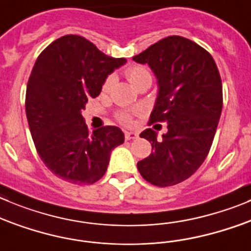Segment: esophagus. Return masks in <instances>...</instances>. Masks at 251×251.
<instances>
[{"instance_id":"1","label":"esophagus","mask_w":251,"mask_h":251,"mask_svg":"<svg viewBox=\"0 0 251 251\" xmlns=\"http://www.w3.org/2000/svg\"><path fill=\"white\" fill-rule=\"evenodd\" d=\"M124 138H126V140L137 139L138 134L135 132H126V134H124Z\"/></svg>"}]
</instances>
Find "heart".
<instances>
[{"instance_id":"b5f03b06","label":"heart","mask_w":251,"mask_h":251,"mask_svg":"<svg viewBox=\"0 0 251 251\" xmlns=\"http://www.w3.org/2000/svg\"><path fill=\"white\" fill-rule=\"evenodd\" d=\"M126 76H127L130 85L134 86V87H137V86L139 85L140 82H143L147 77H151L149 70L142 65H134L128 68L127 71H126ZM112 80H113L112 76H108V77L106 78V81H104L103 83V91H107V90H108L109 86H111L112 83ZM118 119L119 122H122L123 124H129L130 119H132V114L128 111L121 112V113L118 114Z\"/></svg>"}]
</instances>
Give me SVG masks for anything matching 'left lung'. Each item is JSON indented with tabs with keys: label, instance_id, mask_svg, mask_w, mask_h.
Wrapping results in <instances>:
<instances>
[{
	"label": "left lung",
	"instance_id": "obj_1",
	"mask_svg": "<svg viewBox=\"0 0 251 251\" xmlns=\"http://www.w3.org/2000/svg\"><path fill=\"white\" fill-rule=\"evenodd\" d=\"M133 60L148 64L157 78L149 124L168 122L163 139L151 128L140 133L152 152L138 161V170L157 187L177 185L199 170L213 143L223 106L218 68L206 49L180 35L159 40Z\"/></svg>",
	"mask_w": 251,
	"mask_h": 251
}]
</instances>
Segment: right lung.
<instances>
[{"label": "right lung", "instance_id": "obj_1", "mask_svg": "<svg viewBox=\"0 0 251 251\" xmlns=\"http://www.w3.org/2000/svg\"><path fill=\"white\" fill-rule=\"evenodd\" d=\"M126 61L74 34L54 40L38 56L28 80L25 113L38 155L61 180L92 185L106 173L112 150L123 144V132L114 126L88 132L81 111Z\"/></svg>", "mask_w": 251, "mask_h": 251}]
</instances>
